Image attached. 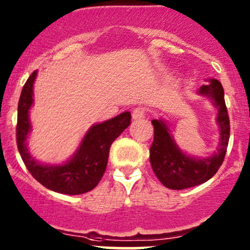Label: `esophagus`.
Instances as JSON below:
<instances>
[{"mask_svg":"<svg viewBox=\"0 0 250 250\" xmlns=\"http://www.w3.org/2000/svg\"><path fill=\"white\" fill-rule=\"evenodd\" d=\"M145 116H146V112H145V110L142 108L134 109L133 112H131V117H133L134 121L144 120Z\"/></svg>","mask_w":250,"mask_h":250,"instance_id":"esophagus-1","label":"esophagus"}]
</instances>
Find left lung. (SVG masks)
I'll list each match as a JSON object with an SVG mask.
<instances>
[{"instance_id":"obj_1","label":"left lung","mask_w":250,"mask_h":250,"mask_svg":"<svg viewBox=\"0 0 250 250\" xmlns=\"http://www.w3.org/2000/svg\"><path fill=\"white\" fill-rule=\"evenodd\" d=\"M208 82L209 83L199 87L197 94L207 97L217 109L216 123L219 129V139L218 147L213 154L204 158L186 154L175 142L165 121H152L154 140L150 146V165L161 184L171 190H183L208 182L218 171L226 156L230 125L224 102V90L217 79L210 78Z\"/></svg>"}]
</instances>
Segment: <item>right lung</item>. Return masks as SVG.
<instances>
[{"label":"right lung","mask_w":250,"mask_h":250,"mask_svg":"<svg viewBox=\"0 0 250 250\" xmlns=\"http://www.w3.org/2000/svg\"><path fill=\"white\" fill-rule=\"evenodd\" d=\"M38 72L34 71L21 91L18 106L16 141L24 165L41 185L64 194H82L91 191L100 183L108 164L112 142L130 125V112L125 111L102 123L91 125L81 145L68 160L59 165L40 163L33 158L27 147L32 130L29 110L33 102V86Z\"/></svg>","instance_id":"add662e5"}]
</instances>
